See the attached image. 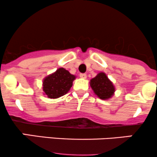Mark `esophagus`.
<instances>
[{
	"label": "esophagus",
	"instance_id": "obj_1",
	"mask_svg": "<svg viewBox=\"0 0 157 157\" xmlns=\"http://www.w3.org/2000/svg\"><path fill=\"white\" fill-rule=\"evenodd\" d=\"M80 77H81V78H82V79H86V77H87V76H86V74H80Z\"/></svg>",
	"mask_w": 157,
	"mask_h": 157
}]
</instances>
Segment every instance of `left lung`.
Listing matches in <instances>:
<instances>
[{"instance_id":"left-lung-1","label":"left lung","mask_w":157,"mask_h":157,"mask_svg":"<svg viewBox=\"0 0 157 157\" xmlns=\"http://www.w3.org/2000/svg\"><path fill=\"white\" fill-rule=\"evenodd\" d=\"M91 89L102 100H107L113 96L115 89L113 85L105 73L100 72L90 82Z\"/></svg>"}]
</instances>
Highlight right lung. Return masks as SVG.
<instances>
[{"label":"right lung","mask_w":157,"mask_h":157,"mask_svg":"<svg viewBox=\"0 0 157 157\" xmlns=\"http://www.w3.org/2000/svg\"><path fill=\"white\" fill-rule=\"evenodd\" d=\"M75 76L63 68H60L44 80V91L49 98L63 96L72 86Z\"/></svg>","instance_id":"right-lung-1"}]
</instances>
